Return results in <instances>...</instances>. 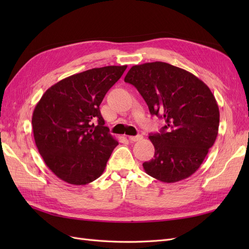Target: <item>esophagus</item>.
Segmentation results:
<instances>
[{
    "label": "esophagus",
    "instance_id": "1",
    "mask_svg": "<svg viewBox=\"0 0 249 249\" xmlns=\"http://www.w3.org/2000/svg\"><path fill=\"white\" fill-rule=\"evenodd\" d=\"M142 138H143L142 135H137V136H129V139H130V141H132V142L139 141V140H141Z\"/></svg>",
    "mask_w": 249,
    "mask_h": 249
}]
</instances>
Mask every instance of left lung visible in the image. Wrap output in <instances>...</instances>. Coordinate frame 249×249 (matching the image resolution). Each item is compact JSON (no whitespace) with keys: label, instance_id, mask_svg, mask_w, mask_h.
I'll return each mask as SVG.
<instances>
[{"label":"left lung","instance_id":"left-lung-1","mask_svg":"<svg viewBox=\"0 0 249 249\" xmlns=\"http://www.w3.org/2000/svg\"><path fill=\"white\" fill-rule=\"evenodd\" d=\"M124 82L137 88L152 115L165 120L150 134L154 158L143 163L148 176L176 183L192 176L213 146L219 108L210 88L193 73L165 62L132 66Z\"/></svg>","mask_w":249,"mask_h":249}]
</instances>
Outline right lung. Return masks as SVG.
<instances>
[{
    "mask_svg": "<svg viewBox=\"0 0 249 249\" xmlns=\"http://www.w3.org/2000/svg\"><path fill=\"white\" fill-rule=\"evenodd\" d=\"M126 65L72 74L51 86L33 111L35 144L47 166L64 182L100 178L118 141L109 134L100 105Z\"/></svg>",
    "mask_w": 249,
    "mask_h": 249,
    "instance_id": "right-lung-1",
    "label": "right lung"
}]
</instances>
